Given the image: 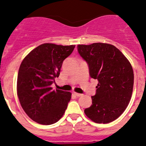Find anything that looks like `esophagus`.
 <instances>
[{"instance_id": "1", "label": "esophagus", "mask_w": 146, "mask_h": 146, "mask_svg": "<svg viewBox=\"0 0 146 146\" xmlns=\"http://www.w3.org/2000/svg\"><path fill=\"white\" fill-rule=\"evenodd\" d=\"M74 94L75 95V96H77V97H81V96H82V94H80V93H75V92H74Z\"/></svg>"}]
</instances>
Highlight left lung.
I'll list each match as a JSON object with an SVG mask.
<instances>
[{
	"label": "left lung",
	"mask_w": 146,
	"mask_h": 146,
	"mask_svg": "<svg viewBox=\"0 0 146 146\" xmlns=\"http://www.w3.org/2000/svg\"><path fill=\"white\" fill-rule=\"evenodd\" d=\"M77 50L88 64L90 77L98 81L92 105L85 113L98 124L113 121L125 111L131 99L134 73L130 63L108 43L78 45Z\"/></svg>",
	"instance_id": "obj_1"
}]
</instances>
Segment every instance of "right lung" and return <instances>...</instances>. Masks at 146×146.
<instances>
[{"label": "right lung", "mask_w": 146, "mask_h": 146, "mask_svg": "<svg viewBox=\"0 0 146 146\" xmlns=\"http://www.w3.org/2000/svg\"><path fill=\"white\" fill-rule=\"evenodd\" d=\"M75 45L44 43L24 58L19 69L17 95L22 109L36 122L49 125L62 117L71 99L70 92L52 90L63 61Z\"/></svg>", "instance_id": "1"}]
</instances>
